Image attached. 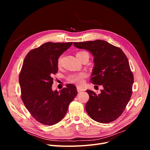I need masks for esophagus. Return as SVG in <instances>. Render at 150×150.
Segmentation results:
<instances>
[{"instance_id": "34e87169", "label": "esophagus", "mask_w": 150, "mask_h": 150, "mask_svg": "<svg viewBox=\"0 0 150 150\" xmlns=\"http://www.w3.org/2000/svg\"><path fill=\"white\" fill-rule=\"evenodd\" d=\"M84 91V89L83 88L77 87V91H78V92H82V91Z\"/></svg>"}]
</instances>
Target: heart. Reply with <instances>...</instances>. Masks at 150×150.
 <instances>
[{"mask_svg": "<svg viewBox=\"0 0 150 150\" xmlns=\"http://www.w3.org/2000/svg\"><path fill=\"white\" fill-rule=\"evenodd\" d=\"M86 53V52H80L77 53L76 54H80L82 53ZM61 61V58L58 59V64H59ZM86 76V75L85 73H80L78 74H74L70 75L69 78L68 80L70 82L74 84H77V85H81L84 83V79Z\"/></svg>", "mask_w": 150, "mask_h": 150, "instance_id": "b5f03b06", "label": "heart"}]
</instances>
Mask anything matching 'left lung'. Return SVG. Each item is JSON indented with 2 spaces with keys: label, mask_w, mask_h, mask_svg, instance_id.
<instances>
[{
  "label": "left lung",
  "mask_w": 150,
  "mask_h": 150,
  "mask_svg": "<svg viewBox=\"0 0 150 150\" xmlns=\"http://www.w3.org/2000/svg\"><path fill=\"white\" fill-rule=\"evenodd\" d=\"M74 45L92 53L94 66L91 81L103 87L98 95L86 91L89 96L86 112L100 123L115 120L123 113L132 94L134 76L127 56L119 47L99 39L74 42Z\"/></svg>",
  "instance_id": "obj_1"
}]
</instances>
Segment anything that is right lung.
<instances>
[{
	"label": "right lung",
	"instance_id": "1",
	"mask_svg": "<svg viewBox=\"0 0 150 150\" xmlns=\"http://www.w3.org/2000/svg\"><path fill=\"white\" fill-rule=\"evenodd\" d=\"M72 43H44L30 51L23 61L19 77L22 100L31 115L43 125L60 122L77 95L76 86L72 84L59 92L52 89L58 58Z\"/></svg>",
	"mask_w": 150,
	"mask_h": 150
}]
</instances>
